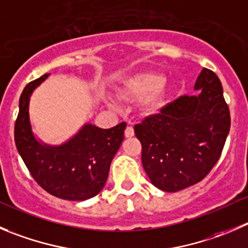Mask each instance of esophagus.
<instances>
[{
	"instance_id": "34e87169",
	"label": "esophagus",
	"mask_w": 248,
	"mask_h": 248,
	"mask_svg": "<svg viewBox=\"0 0 248 248\" xmlns=\"http://www.w3.org/2000/svg\"><path fill=\"white\" fill-rule=\"evenodd\" d=\"M133 135H135V129H133V127L127 126L126 129H124V136H126L127 138H129V137H132Z\"/></svg>"
}]
</instances>
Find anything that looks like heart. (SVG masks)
I'll return each mask as SVG.
<instances>
[{
  "label": "heart",
  "instance_id": "b5f03b06",
  "mask_svg": "<svg viewBox=\"0 0 248 248\" xmlns=\"http://www.w3.org/2000/svg\"><path fill=\"white\" fill-rule=\"evenodd\" d=\"M164 80H165L164 76L155 72L137 73V75L126 78L122 82L120 94L124 98L132 99L144 98L149 95L145 100V108L152 112H155L165 105V99L163 94Z\"/></svg>",
  "mask_w": 248,
  "mask_h": 248
}]
</instances>
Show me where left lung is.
Returning a JSON list of instances; mask_svg holds the SVG:
<instances>
[{
	"label": "left lung",
	"instance_id": "obj_1",
	"mask_svg": "<svg viewBox=\"0 0 248 248\" xmlns=\"http://www.w3.org/2000/svg\"><path fill=\"white\" fill-rule=\"evenodd\" d=\"M194 89L135 126L142 164L152 184L176 192L202 181L219 160L230 131V111L221 82L203 68Z\"/></svg>",
	"mask_w": 248,
	"mask_h": 248
}]
</instances>
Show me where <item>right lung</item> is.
I'll use <instances>...</instances> for the list:
<instances>
[{
  "label": "right lung",
  "instance_id": "add662e5",
  "mask_svg": "<svg viewBox=\"0 0 248 248\" xmlns=\"http://www.w3.org/2000/svg\"><path fill=\"white\" fill-rule=\"evenodd\" d=\"M48 75L28 83L19 99L15 140L30 175L46 192L68 201H85L104 188L111 161L124 140L126 122L108 129L85 124L60 147L44 145L30 128L29 99Z\"/></svg>",
  "mask_w": 248,
  "mask_h": 248
}]
</instances>
